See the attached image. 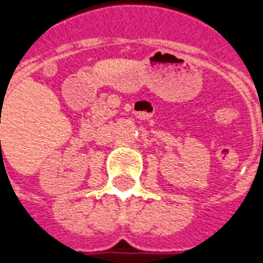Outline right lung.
<instances>
[{
	"instance_id": "right-lung-1",
	"label": "right lung",
	"mask_w": 263,
	"mask_h": 263,
	"mask_svg": "<svg viewBox=\"0 0 263 263\" xmlns=\"http://www.w3.org/2000/svg\"><path fill=\"white\" fill-rule=\"evenodd\" d=\"M0 142H1V141H0Z\"/></svg>"
}]
</instances>
